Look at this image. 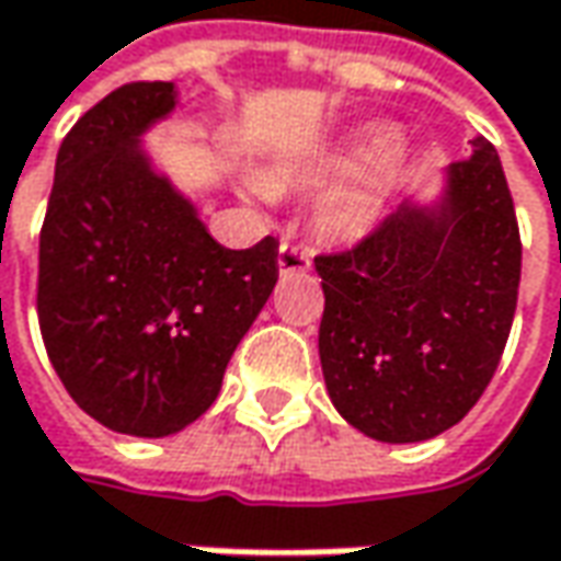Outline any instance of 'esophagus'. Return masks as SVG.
Returning <instances> with one entry per match:
<instances>
[{
    "mask_svg": "<svg viewBox=\"0 0 561 561\" xmlns=\"http://www.w3.org/2000/svg\"><path fill=\"white\" fill-rule=\"evenodd\" d=\"M311 259L314 255L302 250V247H296V243H280V250H277V268L280 274H296V272H308L311 268Z\"/></svg>",
    "mask_w": 561,
    "mask_h": 561,
    "instance_id": "34e87169",
    "label": "esophagus"
}]
</instances>
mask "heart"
<instances>
[{
	"label": "heart",
	"instance_id": "heart-1",
	"mask_svg": "<svg viewBox=\"0 0 561 561\" xmlns=\"http://www.w3.org/2000/svg\"><path fill=\"white\" fill-rule=\"evenodd\" d=\"M401 172L404 150H398L394 131L367 126L333 148L308 150L274 163L272 172L250 187L259 201H272V194L287 191H324L314 206V228L330 243L352 247L377 231Z\"/></svg>",
	"mask_w": 561,
	"mask_h": 561
}]
</instances>
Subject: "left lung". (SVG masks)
<instances>
[{
  "mask_svg": "<svg viewBox=\"0 0 561 561\" xmlns=\"http://www.w3.org/2000/svg\"><path fill=\"white\" fill-rule=\"evenodd\" d=\"M430 201H404L355 250L318 255V333L340 416L386 445L460 423L497 370L513 327L522 243L494 145L476 135Z\"/></svg>",
  "mask_w": 561,
  "mask_h": 561,
  "instance_id": "8db88e82",
  "label": "left lung"
}]
</instances>
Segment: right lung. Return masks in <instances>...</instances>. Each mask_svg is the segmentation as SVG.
<instances>
[{"instance_id":"obj_1","label":"right lung","mask_w":561,"mask_h":561,"mask_svg":"<svg viewBox=\"0 0 561 561\" xmlns=\"http://www.w3.org/2000/svg\"><path fill=\"white\" fill-rule=\"evenodd\" d=\"M175 82H129L67 131L39 237V330L64 389L107 430L167 438L219 398L277 284V240L228 250L157 167Z\"/></svg>"}]
</instances>
